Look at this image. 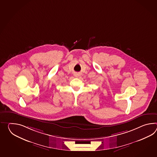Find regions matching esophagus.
Returning <instances> with one entry per match:
<instances>
[{
  "label": "esophagus",
  "mask_w": 157,
  "mask_h": 157,
  "mask_svg": "<svg viewBox=\"0 0 157 157\" xmlns=\"http://www.w3.org/2000/svg\"><path fill=\"white\" fill-rule=\"evenodd\" d=\"M74 75H75L76 77H78L79 76V73H75L74 74Z\"/></svg>",
  "instance_id": "esophagus-1"
}]
</instances>
